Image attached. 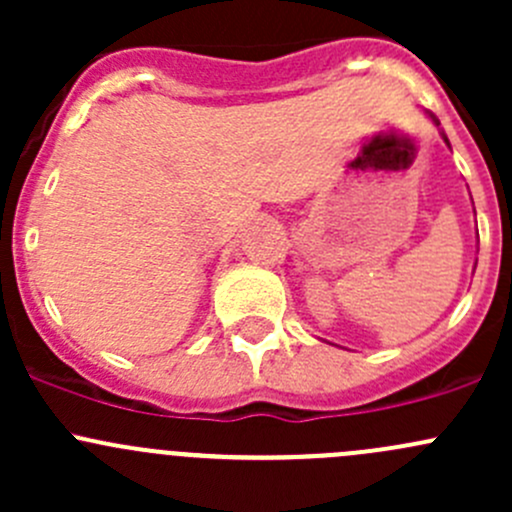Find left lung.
I'll return each mask as SVG.
<instances>
[{"instance_id": "left-lung-1", "label": "left lung", "mask_w": 512, "mask_h": 512, "mask_svg": "<svg viewBox=\"0 0 512 512\" xmlns=\"http://www.w3.org/2000/svg\"><path fill=\"white\" fill-rule=\"evenodd\" d=\"M431 118H433V123H436V126H438V118H436V116H433V113H431ZM443 141H446V143H448V138H446V133H443Z\"/></svg>"}]
</instances>
